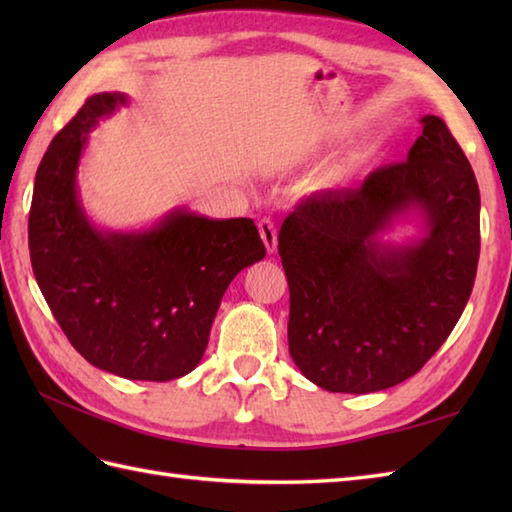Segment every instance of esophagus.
I'll use <instances>...</instances> for the list:
<instances>
[{"mask_svg":"<svg viewBox=\"0 0 512 512\" xmlns=\"http://www.w3.org/2000/svg\"><path fill=\"white\" fill-rule=\"evenodd\" d=\"M257 226H259V235H262L264 244L268 248V253H275V250H277V226H275V222L270 220V217H262V220L257 222Z\"/></svg>","mask_w":512,"mask_h":512,"instance_id":"esophagus-1","label":"esophagus"}]
</instances>
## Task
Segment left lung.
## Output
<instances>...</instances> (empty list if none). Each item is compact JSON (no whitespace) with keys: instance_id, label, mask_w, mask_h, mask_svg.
<instances>
[{"instance_id":"obj_1","label":"left lung","mask_w":512,"mask_h":512,"mask_svg":"<svg viewBox=\"0 0 512 512\" xmlns=\"http://www.w3.org/2000/svg\"><path fill=\"white\" fill-rule=\"evenodd\" d=\"M420 123L407 160L378 167L356 189L312 193L281 224L290 356L328 391L372 394L418 374L471 297L480 189L447 123L431 114ZM411 208L425 217V237L380 245Z\"/></svg>"}]
</instances>
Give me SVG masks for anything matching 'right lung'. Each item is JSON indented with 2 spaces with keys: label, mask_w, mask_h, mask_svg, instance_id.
<instances>
[{
  "label": "right lung",
  "mask_w": 512,
  "mask_h": 512,
  "mask_svg": "<svg viewBox=\"0 0 512 512\" xmlns=\"http://www.w3.org/2000/svg\"><path fill=\"white\" fill-rule=\"evenodd\" d=\"M127 99L94 94L52 138L35 176L32 273L72 347L129 380H173L200 363L228 284L266 246L253 220L184 209L138 233L99 231L76 193L90 129Z\"/></svg>",
  "instance_id": "obj_1"
}]
</instances>
